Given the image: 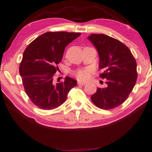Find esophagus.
<instances>
[{"mask_svg": "<svg viewBox=\"0 0 152 152\" xmlns=\"http://www.w3.org/2000/svg\"><path fill=\"white\" fill-rule=\"evenodd\" d=\"M77 84L78 85H82V86H84V85L86 84V82H77Z\"/></svg>", "mask_w": 152, "mask_h": 152, "instance_id": "34e87169", "label": "esophagus"}]
</instances>
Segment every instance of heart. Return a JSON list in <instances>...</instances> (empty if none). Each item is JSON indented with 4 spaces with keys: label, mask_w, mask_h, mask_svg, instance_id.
I'll list each match as a JSON object with an SVG mask.
<instances>
[{
    "label": "heart",
    "mask_w": 152,
    "mask_h": 152,
    "mask_svg": "<svg viewBox=\"0 0 152 152\" xmlns=\"http://www.w3.org/2000/svg\"><path fill=\"white\" fill-rule=\"evenodd\" d=\"M91 69H86L82 70H79L75 72V76L79 80H87L89 78Z\"/></svg>",
    "instance_id": "obj_1"
}]
</instances>
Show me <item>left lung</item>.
Wrapping results in <instances>:
<instances>
[{
	"label": "left lung",
	"instance_id": "left-lung-1",
	"mask_svg": "<svg viewBox=\"0 0 152 152\" xmlns=\"http://www.w3.org/2000/svg\"><path fill=\"white\" fill-rule=\"evenodd\" d=\"M89 40L100 57V75L106 79L107 87L98 88L91 96L93 104L102 109H111L124 103L137 79V62L131 50L122 42L105 34H92Z\"/></svg>",
	"mask_w": 152,
	"mask_h": 152
}]
</instances>
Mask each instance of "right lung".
<instances>
[{
    "label": "right lung",
    "mask_w": 152,
    "mask_h": 152,
    "mask_svg": "<svg viewBox=\"0 0 152 152\" xmlns=\"http://www.w3.org/2000/svg\"><path fill=\"white\" fill-rule=\"evenodd\" d=\"M81 33L49 31L28 45L19 65V73L26 94L41 109L49 110L65 102L77 81L66 76L63 82H54L58 65L61 61L66 45Z\"/></svg>",
    "instance_id": "right-lung-1"
}]
</instances>
